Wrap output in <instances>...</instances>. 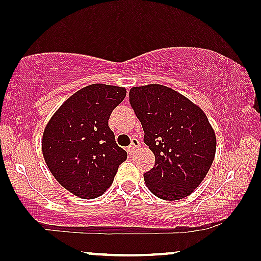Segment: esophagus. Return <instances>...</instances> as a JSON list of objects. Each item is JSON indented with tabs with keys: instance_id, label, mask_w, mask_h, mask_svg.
Segmentation results:
<instances>
[{
	"instance_id": "1",
	"label": "esophagus",
	"mask_w": 261,
	"mask_h": 261,
	"mask_svg": "<svg viewBox=\"0 0 261 261\" xmlns=\"http://www.w3.org/2000/svg\"><path fill=\"white\" fill-rule=\"evenodd\" d=\"M138 147H139V141H138V139H133V141H132V143H130L129 147L127 148L128 154H129V155H132L134 150H136Z\"/></svg>"
}]
</instances>
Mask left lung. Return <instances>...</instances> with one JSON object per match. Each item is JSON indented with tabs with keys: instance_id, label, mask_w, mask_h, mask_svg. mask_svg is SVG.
<instances>
[{
	"instance_id": "8db88e82",
	"label": "left lung",
	"mask_w": 261,
	"mask_h": 261,
	"mask_svg": "<svg viewBox=\"0 0 261 261\" xmlns=\"http://www.w3.org/2000/svg\"><path fill=\"white\" fill-rule=\"evenodd\" d=\"M129 102L144 130L155 164L144 174L148 189L164 200L192 194L205 178L217 137L200 107L162 85L133 87Z\"/></svg>"
}]
</instances>
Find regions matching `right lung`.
<instances>
[{
    "label": "right lung",
    "instance_id": "obj_1",
    "mask_svg": "<svg viewBox=\"0 0 261 261\" xmlns=\"http://www.w3.org/2000/svg\"><path fill=\"white\" fill-rule=\"evenodd\" d=\"M125 94L123 87L87 86L72 94L44 128V162L56 180L75 197L102 195L127 159L108 125L112 111Z\"/></svg>",
    "mask_w": 261,
    "mask_h": 261
}]
</instances>
